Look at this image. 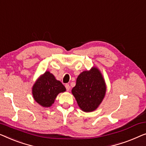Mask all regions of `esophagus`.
<instances>
[{
    "instance_id": "1",
    "label": "esophagus",
    "mask_w": 146,
    "mask_h": 146,
    "mask_svg": "<svg viewBox=\"0 0 146 146\" xmlns=\"http://www.w3.org/2000/svg\"><path fill=\"white\" fill-rule=\"evenodd\" d=\"M65 88H66V90L67 91H69V89H70V87H69V84H65Z\"/></svg>"
}]
</instances>
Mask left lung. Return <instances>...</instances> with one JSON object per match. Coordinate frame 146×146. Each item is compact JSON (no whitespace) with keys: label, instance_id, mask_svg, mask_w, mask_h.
I'll use <instances>...</instances> for the list:
<instances>
[{"label":"left lung","instance_id":"left-lung-1","mask_svg":"<svg viewBox=\"0 0 146 146\" xmlns=\"http://www.w3.org/2000/svg\"><path fill=\"white\" fill-rule=\"evenodd\" d=\"M72 93L80 108L89 112L96 110L104 97L106 85L99 70L93 67L78 76Z\"/></svg>","mask_w":146,"mask_h":146}]
</instances>
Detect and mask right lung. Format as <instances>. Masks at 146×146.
<instances>
[{"label":"right lung","mask_w":146,"mask_h":146,"mask_svg":"<svg viewBox=\"0 0 146 146\" xmlns=\"http://www.w3.org/2000/svg\"><path fill=\"white\" fill-rule=\"evenodd\" d=\"M66 91L59 81L55 79L53 75L46 71L37 80L33 86L32 94L34 100L44 107H50L59 93Z\"/></svg>","instance_id":"add662e5"}]
</instances>
